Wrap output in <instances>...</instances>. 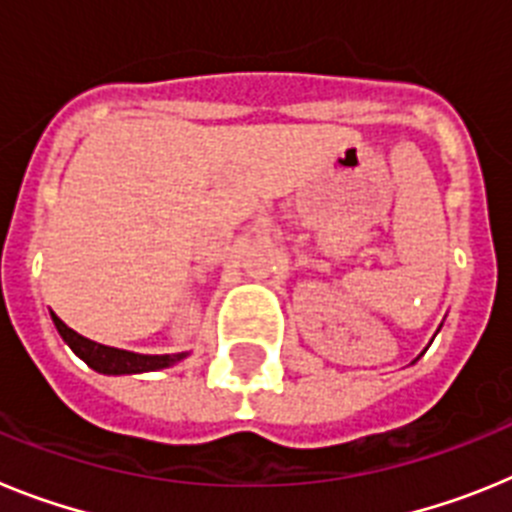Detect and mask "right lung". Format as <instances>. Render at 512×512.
Masks as SVG:
<instances>
[{"instance_id":"obj_1","label":"right lung","mask_w":512,"mask_h":512,"mask_svg":"<svg viewBox=\"0 0 512 512\" xmlns=\"http://www.w3.org/2000/svg\"><path fill=\"white\" fill-rule=\"evenodd\" d=\"M53 323H56L58 333L69 348L74 351L79 359L87 361L94 372L99 374H143V372H156V369H166V366H174L176 361H182L187 356L184 354H164V356H148V354H133V351H122V348L102 346L97 341H89V338L79 336L76 330H71L69 325L58 318L56 312H51Z\"/></svg>"}]
</instances>
